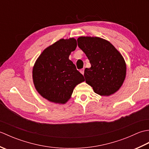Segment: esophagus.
Wrapping results in <instances>:
<instances>
[{"label": "esophagus", "instance_id": "obj_1", "mask_svg": "<svg viewBox=\"0 0 149 149\" xmlns=\"http://www.w3.org/2000/svg\"><path fill=\"white\" fill-rule=\"evenodd\" d=\"M80 72L83 75V74H84V68H82V69H81V70H80Z\"/></svg>", "mask_w": 149, "mask_h": 149}]
</instances>
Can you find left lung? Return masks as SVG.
<instances>
[{
    "mask_svg": "<svg viewBox=\"0 0 149 149\" xmlns=\"http://www.w3.org/2000/svg\"><path fill=\"white\" fill-rule=\"evenodd\" d=\"M77 44L91 64L90 68L84 70L86 83L100 95L107 96L116 92L126 74L122 56L108 41L98 37H79Z\"/></svg>",
    "mask_w": 149,
    "mask_h": 149,
    "instance_id": "1",
    "label": "left lung"
}]
</instances>
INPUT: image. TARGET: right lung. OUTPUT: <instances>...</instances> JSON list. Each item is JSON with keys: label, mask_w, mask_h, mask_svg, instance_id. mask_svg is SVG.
Here are the masks:
<instances>
[{"label": "right lung", "mask_w": 149, "mask_h": 149, "mask_svg": "<svg viewBox=\"0 0 149 149\" xmlns=\"http://www.w3.org/2000/svg\"><path fill=\"white\" fill-rule=\"evenodd\" d=\"M76 47L74 38L61 39L44 50L36 61L33 70L34 86L49 101L65 104L75 86L85 80L68 58Z\"/></svg>", "instance_id": "add662e5"}]
</instances>
